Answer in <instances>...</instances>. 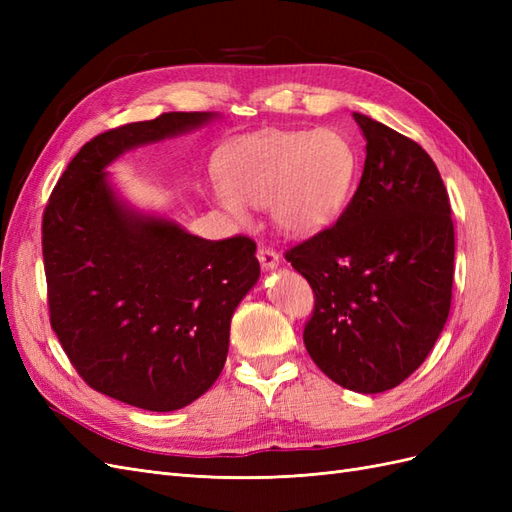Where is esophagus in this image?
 I'll use <instances>...</instances> for the list:
<instances>
[{"label":"esophagus","mask_w":512,"mask_h":512,"mask_svg":"<svg viewBox=\"0 0 512 512\" xmlns=\"http://www.w3.org/2000/svg\"><path fill=\"white\" fill-rule=\"evenodd\" d=\"M258 260H260V265H262V269H267V271H271V269H275L277 265H280V254H277L275 250H271V247H258Z\"/></svg>","instance_id":"esophagus-1"}]
</instances>
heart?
I'll use <instances>...</instances> for the list:
<instances>
[{
    "mask_svg": "<svg viewBox=\"0 0 512 512\" xmlns=\"http://www.w3.org/2000/svg\"><path fill=\"white\" fill-rule=\"evenodd\" d=\"M215 200L237 222L247 207L269 209L277 230L312 237L344 213L356 177V151L333 128L265 130L237 138L218 160Z\"/></svg>",
    "mask_w": 512,
    "mask_h": 512,
    "instance_id": "1",
    "label": "heart"
}]
</instances>
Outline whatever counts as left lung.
Returning <instances> with one entry per match:
<instances>
[{"instance_id":"1","label":"left lung","mask_w":512,"mask_h":512,"mask_svg":"<svg viewBox=\"0 0 512 512\" xmlns=\"http://www.w3.org/2000/svg\"><path fill=\"white\" fill-rule=\"evenodd\" d=\"M365 136L361 183L339 220L286 258L316 294L303 331L312 361L356 393L395 389L421 367L453 297L451 203L429 153L354 113Z\"/></svg>"}]
</instances>
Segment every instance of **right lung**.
Instances as JSON below:
<instances>
[{"mask_svg": "<svg viewBox=\"0 0 512 512\" xmlns=\"http://www.w3.org/2000/svg\"><path fill=\"white\" fill-rule=\"evenodd\" d=\"M215 113H164L91 138L42 218L51 327L79 376L151 412L192 404L222 374L230 318L258 282L250 237L207 241L132 209L106 166L134 147L205 126Z\"/></svg>", "mask_w": 512, "mask_h": 512, "instance_id": "add662e5", "label": "right lung"}]
</instances>
